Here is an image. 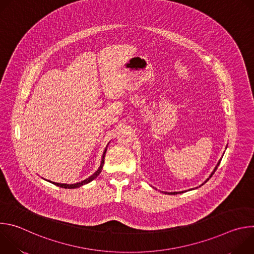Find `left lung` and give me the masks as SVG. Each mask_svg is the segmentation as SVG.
Here are the masks:
<instances>
[{"label":"left lung","instance_id":"left-lung-1","mask_svg":"<svg viewBox=\"0 0 254 254\" xmlns=\"http://www.w3.org/2000/svg\"><path fill=\"white\" fill-rule=\"evenodd\" d=\"M220 162H221V160H220V161H219V162H218V164H217V166H216V167H215V169H214V171H213V172H212V174H211V175H210V177H209V178H208V179H207V180H206V181H205V183H206V182H207V181H208V180H209V179H210V178H211V177H212V176H213V174H214V173H215V171H216V170H217V168H218V166H219V164H220ZM202 185H204V183H203V184H202ZM179 193H183V192H179ZM179 193H178V192H173V193H166V194H171V195H176V194H179Z\"/></svg>","mask_w":254,"mask_h":254}]
</instances>
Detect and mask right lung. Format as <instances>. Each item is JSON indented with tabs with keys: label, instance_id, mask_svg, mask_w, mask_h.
<instances>
[{
	"label": "right lung",
	"instance_id": "add662e5",
	"mask_svg": "<svg viewBox=\"0 0 254 254\" xmlns=\"http://www.w3.org/2000/svg\"><path fill=\"white\" fill-rule=\"evenodd\" d=\"M106 150H107V147H106V149H105V150H104V152H103L102 159H101V163H100V167L98 168V170H97L93 175H91L89 178H87V179H85L84 181H82V182H79V183H76V184H70V185H69V184H60V183H55V182H51V181H49V182L53 183L54 185H56V186H58V187L65 188V189H74V188H78V187H80V186H82V185H85V184H87V183L91 182V181H92V180H94V179L99 175V173L101 172V169H102L103 164H104V157H105Z\"/></svg>",
	"mask_w": 254,
	"mask_h": 254
}]
</instances>
